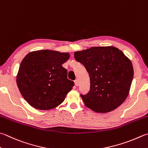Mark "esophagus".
<instances>
[{"label":"esophagus","instance_id":"34e87169","mask_svg":"<svg viewBox=\"0 0 148 148\" xmlns=\"http://www.w3.org/2000/svg\"><path fill=\"white\" fill-rule=\"evenodd\" d=\"M74 82H75V86H79V81H78V80H77V79L75 80Z\"/></svg>","mask_w":148,"mask_h":148}]
</instances>
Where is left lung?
<instances>
[{
	"instance_id": "8db88e82",
	"label": "left lung",
	"mask_w": 148,
	"mask_h": 148,
	"mask_svg": "<svg viewBox=\"0 0 148 148\" xmlns=\"http://www.w3.org/2000/svg\"><path fill=\"white\" fill-rule=\"evenodd\" d=\"M74 57L90 78V91L80 94L86 106L97 113H107L124 102L133 80V68L123 52L113 46L92 47L75 52Z\"/></svg>"
}]
</instances>
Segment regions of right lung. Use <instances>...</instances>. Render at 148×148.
<instances>
[{"label": "right lung", "mask_w": 148, "mask_h": 148, "mask_svg": "<svg viewBox=\"0 0 148 148\" xmlns=\"http://www.w3.org/2000/svg\"><path fill=\"white\" fill-rule=\"evenodd\" d=\"M68 53L51 50L31 52L22 60L16 84L21 95L32 107L48 110L60 104L74 86L62 64Z\"/></svg>", "instance_id": "1"}]
</instances>
